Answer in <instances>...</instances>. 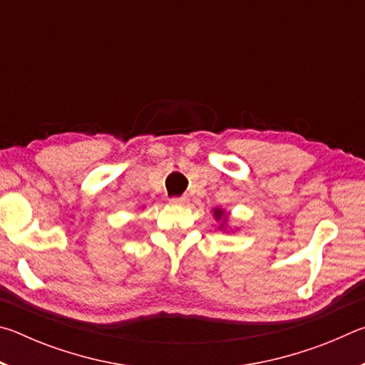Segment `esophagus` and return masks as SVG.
<instances>
[{"label": "esophagus", "instance_id": "esophagus-1", "mask_svg": "<svg viewBox=\"0 0 365 365\" xmlns=\"http://www.w3.org/2000/svg\"><path fill=\"white\" fill-rule=\"evenodd\" d=\"M170 202L175 206H185L188 202V196H174L170 197Z\"/></svg>", "mask_w": 365, "mask_h": 365}]
</instances>
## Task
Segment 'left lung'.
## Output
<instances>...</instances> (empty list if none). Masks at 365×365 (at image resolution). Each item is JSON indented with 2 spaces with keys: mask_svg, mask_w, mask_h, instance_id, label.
I'll list each match as a JSON object with an SVG mask.
<instances>
[{
  "mask_svg": "<svg viewBox=\"0 0 365 365\" xmlns=\"http://www.w3.org/2000/svg\"><path fill=\"white\" fill-rule=\"evenodd\" d=\"M214 217H215V220H222V225H220V227H224L225 220H227V215H225V212H224V209L215 207V209H214Z\"/></svg>",
  "mask_w": 365,
  "mask_h": 365,
  "instance_id": "1",
  "label": "left lung"
}]
</instances>
